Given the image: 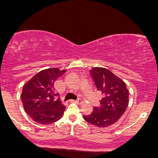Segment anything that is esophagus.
Returning <instances> with one entry per match:
<instances>
[{
  "label": "esophagus",
  "mask_w": 158,
  "mask_h": 158,
  "mask_svg": "<svg viewBox=\"0 0 158 158\" xmlns=\"http://www.w3.org/2000/svg\"><path fill=\"white\" fill-rule=\"evenodd\" d=\"M71 102H74V103H76V104H81V103H82V101H81V100H77V101H75V100H71Z\"/></svg>",
  "instance_id": "esophagus-1"
}]
</instances>
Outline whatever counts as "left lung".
Listing matches in <instances>:
<instances>
[{
	"instance_id": "1",
	"label": "left lung",
	"mask_w": 158,
	"mask_h": 158,
	"mask_svg": "<svg viewBox=\"0 0 158 158\" xmlns=\"http://www.w3.org/2000/svg\"><path fill=\"white\" fill-rule=\"evenodd\" d=\"M90 71L102 99L101 107H94L93 112L84 118L96 127H110L118 122L127 110L129 91L125 82L107 68L95 67Z\"/></svg>"
}]
</instances>
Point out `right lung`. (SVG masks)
<instances>
[{"instance_id":"obj_1","label":"right lung","mask_w":158,"mask_h":158,"mask_svg":"<svg viewBox=\"0 0 158 158\" xmlns=\"http://www.w3.org/2000/svg\"><path fill=\"white\" fill-rule=\"evenodd\" d=\"M67 70L57 68L40 71L26 83L21 93V101L26 113L35 122L51 124L61 118L65 110L54 85L55 81Z\"/></svg>"}]
</instances>
